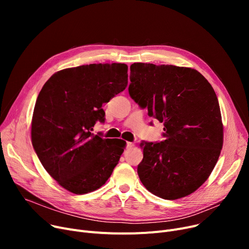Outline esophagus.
<instances>
[{
    "instance_id": "obj_1",
    "label": "esophagus",
    "mask_w": 249,
    "mask_h": 249,
    "mask_svg": "<svg viewBox=\"0 0 249 249\" xmlns=\"http://www.w3.org/2000/svg\"><path fill=\"white\" fill-rule=\"evenodd\" d=\"M133 146H134V143L133 142H127V145H126L127 148H132Z\"/></svg>"
}]
</instances>
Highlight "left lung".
<instances>
[{"mask_svg": "<svg viewBox=\"0 0 249 249\" xmlns=\"http://www.w3.org/2000/svg\"><path fill=\"white\" fill-rule=\"evenodd\" d=\"M130 82V97L164 126L165 140L140 143L139 178L160 198H184L207 180L223 146L215 90L198 71L168 64L133 63Z\"/></svg>", "mask_w": 249, "mask_h": 249, "instance_id": "left-lung-1", "label": "left lung"}]
</instances>
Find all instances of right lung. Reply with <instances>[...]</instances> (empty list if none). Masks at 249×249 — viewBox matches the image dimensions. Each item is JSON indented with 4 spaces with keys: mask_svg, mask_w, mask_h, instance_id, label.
Segmentation results:
<instances>
[{
    "mask_svg": "<svg viewBox=\"0 0 249 249\" xmlns=\"http://www.w3.org/2000/svg\"><path fill=\"white\" fill-rule=\"evenodd\" d=\"M125 63H93L52 74L34 107L31 140L46 172L76 195L101 188L111 177L126 142L91 133L104 122V103L128 84Z\"/></svg>",
    "mask_w": 249,
    "mask_h": 249,
    "instance_id": "1",
    "label": "right lung"
}]
</instances>
